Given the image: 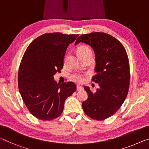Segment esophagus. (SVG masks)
<instances>
[{
    "label": "esophagus",
    "mask_w": 149,
    "mask_h": 149,
    "mask_svg": "<svg viewBox=\"0 0 149 149\" xmlns=\"http://www.w3.org/2000/svg\"><path fill=\"white\" fill-rule=\"evenodd\" d=\"M82 88H82V86H79V85L77 86V90L78 91L82 90Z\"/></svg>",
    "instance_id": "1"
}]
</instances>
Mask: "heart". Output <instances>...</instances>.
<instances>
[{
	"instance_id": "heart-1",
	"label": "heart",
	"mask_w": 149,
	"mask_h": 149,
	"mask_svg": "<svg viewBox=\"0 0 149 149\" xmlns=\"http://www.w3.org/2000/svg\"><path fill=\"white\" fill-rule=\"evenodd\" d=\"M78 54L80 57H82L86 55H92V52L90 47L87 46L82 45L79 47V48L77 49ZM72 79L75 82H81L83 80V76L80 74H74L72 75Z\"/></svg>"
}]
</instances>
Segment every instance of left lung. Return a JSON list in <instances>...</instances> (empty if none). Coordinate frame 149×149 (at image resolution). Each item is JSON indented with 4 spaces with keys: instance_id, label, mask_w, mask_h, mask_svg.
<instances>
[{
    "instance_id": "8db88e82",
    "label": "left lung",
    "mask_w": 149,
    "mask_h": 149,
    "mask_svg": "<svg viewBox=\"0 0 149 149\" xmlns=\"http://www.w3.org/2000/svg\"><path fill=\"white\" fill-rule=\"evenodd\" d=\"M80 42L88 44L94 51L96 74L92 80L100 86L95 93L84 87L88 99L82 103L83 110L91 118L103 120L113 116L127 97L130 80L128 57L123 45L105 33L82 35L75 45Z\"/></svg>"
}]
</instances>
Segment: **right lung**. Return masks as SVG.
Masks as SVG:
<instances>
[{"label":"right lung","mask_w":149,"mask_h":149,"mask_svg":"<svg viewBox=\"0 0 149 149\" xmlns=\"http://www.w3.org/2000/svg\"><path fill=\"white\" fill-rule=\"evenodd\" d=\"M78 36L44 34L25 50L18 72V87L23 102L36 118L45 121L59 117L65 101L76 91L74 83L57 84L54 75L63 69L67 47Z\"/></svg>","instance_id":"right-lung-1"}]
</instances>
